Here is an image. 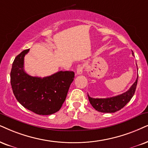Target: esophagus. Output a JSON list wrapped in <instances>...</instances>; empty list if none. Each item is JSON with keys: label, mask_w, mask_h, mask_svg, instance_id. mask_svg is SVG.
Instances as JSON below:
<instances>
[{"label": "esophagus", "mask_w": 148, "mask_h": 148, "mask_svg": "<svg viewBox=\"0 0 148 148\" xmlns=\"http://www.w3.org/2000/svg\"><path fill=\"white\" fill-rule=\"evenodd\" d=\"M84 71V66L81 65H79L77 68V70H76V73H77L78 75H80V74H83Z\"/></svg>", "instance_id": "obj_1"}]
</instances>
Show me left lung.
Segmentation results:
<instances>
[{"instance_id":"8db88e82","label":"left lung","mask_w":148,"mask_h":148,"mask_svg":"<svg viewBox=\"0 0 148 148\" xmlns=\"http://www.w3.org/2000/svg\"><path fill=\"white\" fill-rule=\"evenodd\" d=\"M133 54V53H132ZM138 76L130 89L122 94L107 98H93L87 94L89 102L96 111L102 113H115L121 109L131 100L135 92Z\"/></svg>"}]
</instances>
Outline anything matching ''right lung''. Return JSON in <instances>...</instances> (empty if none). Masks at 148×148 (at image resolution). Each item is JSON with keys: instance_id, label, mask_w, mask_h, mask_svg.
<instances>
[{"instance_id": "add662e5", "label": "right lung", "mask_w": 148, "mask_h": 148, "mask_svg": "<svg viewBox=\"0 0 148 148\" xmlns=\"http://www.w3.org/2000/svg\"><path fill=\"white\" fill-rule=\"evenodd\" d=\"M29 49L15 58L11 70V85L17 100L38 115H51L59 111L65 100L74 72L59 71L51 76H31L24 70V59Z\"/></svg>"}]
</instances>
